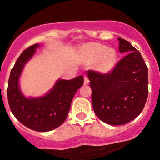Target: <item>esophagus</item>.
<instances>
[{"label": "esophagus", "mask_w": 160, "mask_h": 160, "mask_svg": "<svg viewBox=\"0 0 160 160\" xmlns=\"http://www.w3.org/2000/svg\"><path fill=\"white\" fill-rule=\"evenodd\" d=\"M88 83H89L88 77L87 76H84V77H83V83H84V84H88Z\"/></svg>", "instance_id": "1"}]
</instances>
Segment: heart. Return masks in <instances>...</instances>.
Returning <instances> with one entry per match:
<instances>
[{
  "label": "heart",
  "mask_w": 160,
  "mask_h": 160,
  "mask_svg": "<svg viewBox=\"0 0 160 160\" xmlns=\"http://www.w3.org/2000/svg\"><path fill=\"white\" fill-rule=\"evenodd\" d=\"M86 60L88 63L96 62L97 69L102 72H108L116 66L117 53L103 44H92L86 49Z\"/></svg>",
  "instance_id": "obj_1"
}]
</instances>
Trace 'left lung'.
Instances as JSON below:
<instances>
[{"label":"left lung","mask_w":160,"mask_h":160,"mask_svg":"<svg viewBox=\"0 0 160 160\" xmlns=\"http://www.w3.org/2000/svg\"><path fill=\"white\" fill-rule=\"evenodd\" d=\"M119 40L126 56L107 73L88 71L92 103L97 117L110 125H123L137 117L148 96V70L140 52L128 41Z\"/></svg>","instance_id":"left-lung-1"}]
</instances>
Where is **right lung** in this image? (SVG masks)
Segmentation results:
<instances>
[{"label":"right lung","instance_id":"obj_1","mask_svg":"<svg viewBox=\"0 0 160 160\" xmlns=\"http://www.w3.org/2000/svg\"><path fill=\"white\" fill-rule=\"evenodd\" d=\"M38 44L23 51L10 72L7 96L11 112L22 124L37 132H48L62 124L67 118L75 93L83 85V77L72 80H59L46 96L24 97L18 84L25 63L32 57Z\"/></svg>","mask_w":160,"mask_h":160}]
</instances>
